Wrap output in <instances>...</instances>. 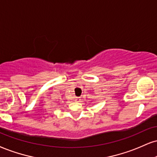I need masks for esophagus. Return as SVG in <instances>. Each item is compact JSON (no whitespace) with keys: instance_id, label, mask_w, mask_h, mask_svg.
Listing matches in <instances>:
<instances>
[{"instance_id":"34e87169","label":"esophagus","mask_w":157,"mask_h":157,"mask_svg":"<svg viewBox=\"0 0 157 157\" xmlns=\"http://www.w3.org/2000/svg\"><path fill=\"white\" fill-rule=\"evenodd\" d=\"M75 101L80 102V101H81V98L80 97H76V99H75Z\"/></svg>"}]
</instances>
